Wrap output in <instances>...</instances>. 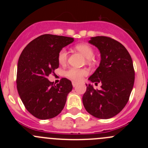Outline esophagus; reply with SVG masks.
<instances>
[{"instance_id": "34e87169", "label": "esophagus", "mask_w": 148, "mask_h": 148, "mask_svg": "<svg viewBox=\"0 0 148 148\" xmlns=\"http://www.w3.org/2000/svg\"><path fill=\"white\" fill-rule=\"evenodd\" d=\"M77 84H78V83L76 82H72V85L74 87H76L77 86Z\"/></svg>"}]
</instances>
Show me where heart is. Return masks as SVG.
Here are the masks:
<instances>
[{"mask_svg": "<svg viewBox=\"0 0 148 148\" xmlns=\"http://www.w3.org/2000/svg\"><path fill=\"white\" fill-rule=\"evenodd\" d=\"M75 49L87 59L88 62H92L95 56V50L88 44H79L75 46ZM68 59V52L65 49H61L58 54V62L60 64L64 65ZM88 74V71L84 69L69 68L65 71V75L74 81H80L84 76Z\"/></svg>", "mask_w": 148, "mask_h": 148, "instance_id": "obj_1", "label": "heart"}]
</instances>
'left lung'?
<instances>
[{
	"label": "left lung",
	"instance_id": "8db88e82",
	"mask_svg": "<svg viewBox=\"0 0 148 148\" xmlns=\"http://www.w3.org/2000/svg\"><path fill=\"white\" fill-rule=\"evenodd\" d=\"M101 53L99 66L89 78L102 84L101 90L86 84L82 101L86 111L94 117L109 119L117 115L129 100L135 82L132 58L122 44L107 36L92 37L89 41Z\"/></svg>",
	"mask_w": 148,
	"mask_h": 148
}]
</instances>
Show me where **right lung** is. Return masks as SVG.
Here are the masks:
<instances>
[{
  "mask_svg": "<svg viewBox=\"0 0 148 148\" xmlns=\"http://www.w3.org/2000/svg\"><path fill=\"white\" fill-rule=\"evenodd\" d=\"M74 41L71 37L44 34L33 40L21 52L18 62L16 84L26 110L36 118L57 116L64 107L71 82L62 78L56 85L48 79L59 67L61 49Z\"/></svg>",
  "mask_w": 148,
  "mask_h": 148,
  "instance_id": "1",
  "label": "right lung"
}]
</instances>
